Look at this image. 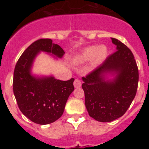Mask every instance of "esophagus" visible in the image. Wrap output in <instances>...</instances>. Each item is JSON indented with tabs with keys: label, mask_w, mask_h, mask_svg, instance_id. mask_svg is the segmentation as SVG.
Instances as JSON below:
<instances>
[{
	"label": "esophagus",
	"mask_w": 149,
	"mask_h": 149,
	"mask_svg": "<svg viewBox=\"0 0 149 149\" xmlns=\"http://www.w3.org/2000/svg\"><path fill=\"white\" fill-rule=\"evenodd\" d=\"M74 86L75 88H80L81 86V82L78 79H75L74 82Z\"/></svg>",
	"instance_id": "obj_1"
}]
</instances>
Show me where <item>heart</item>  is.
<instances>
[{
    "mask_svg": "<svg viewBox=\"0 0 149 149\" xmlns=\"http://www.w3.org/2000/svg\"><path fill=\"white\" fill-rule=\"evenodd\" d=\"M107 54L108 49L105 45L88 46L76 56L74 61L77 63H84L93 59V65L95 66L103 63Z\"/></svg>",
    "mask_w": 149,
    "mask_h": 149,
    "instance_id": "b5f03b06",
    "label": "heart"
}]
</instances>
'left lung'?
Returning <instances> with one entry per match:
<instances>
[{
    "label": "left lung",
    "mask_w": 149,
    "mask_h": 149,
    "mask_svg": "<svg viewBox=\"0 0 149 149\" xmlns=\"http://www.w3.org/2000/svg\"><path fill=\"white\" fill-rule=\"evenodd\" d=\"M111 40L116 51L82 77L86 110L92 118L101 122H112L125 113L136 95L139 81L131 50L118 39Z\"/></svg>",
    "instance_id": "1"
}]
</instances>
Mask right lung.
Masks as SVG:
<instances>
[{
  "label": "right lung",
  "instance_id": "add662e5",
  "mask_svg": "<svg viewBox=\"0 0 149 149\" xmlns=\"http://www.w3.org/2000/svg\"><path fill=\"white\" fill-rule=\"evenodd\" d=\"M62 58L65 52L50 39H41L30 45L18 59L13 75V93L22 113L39 125H48L60 118L74 91V78L60 81L54 76H36L32 67L40 52Z\"/></svg>",
  "mask_w": 149,
  "mask_h": 149
}]
</instances>
